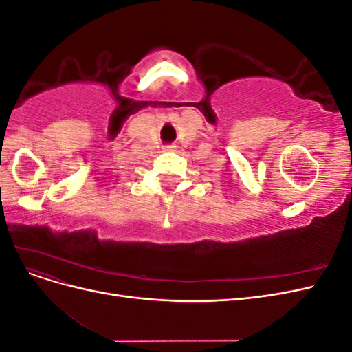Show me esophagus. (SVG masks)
I'll return each mask as SVG.
<instances>
[{"label": "esophagus", "mask_w": 352, "mask_h": 352, "mask_svg": "<svg viewBox=\"0 0 352 352\" xmlns=\"http://www.w3.org/2000/svg\"><path fill=\"white\" fill-rule=\"evenodd\" d=\"M175 148H176L175 145H167V146H164V150L166 151H175Z\"/></svg>", "instance_id": "34e87169"}]
</instances>
